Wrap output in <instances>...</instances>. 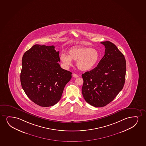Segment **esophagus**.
<instances>
[{
	"mask_svg": "<svg viewBox=\"0 0 146 146\" xmlns=\"http://www.w3.org/2000/svg\"><path fill=\"white\" fill-rule=\"evenodd\" d=\"M73 77L74 78H77L78 77V75L74 73V74H73Z\"/></svg>",
	"mask_w": 146,
	"mask_h": 146,
	"instance_id": "34e87169",
	"label": "esophagus"
}]
</instances>
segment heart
<instances>
[{"instance_id":"1","label":"heart","mask_w":146,"mask_h":146,"mask_svg":"<svg viewBox=\"0 0 146 146\" xmlns=\"http://www.w3.org/2000/svg\"><path fill=\"white\" fill-rule=\"evenodd\" d=\"M100 54L97 49L92 47L80 46L70 49L69 55L62 54L61 61L66 66L72 64V60L77 61V66L82 71L93 69L98 62Z\"/></svg>"}]
</instances>
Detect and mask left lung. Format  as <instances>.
Here are the masks:
<instances>
[{
  "instance_id": "1",
  "label": "left lung",
  "mask_w": 146,
  "mask_h": 146,
  "mask_svg": "<svg viewBox=\"0 0 146 146\" xmlns=\"http://www.w3.org/2000/svg\"><path fill=\"white\" fill-rule=\"evenodd\" d=\"M106 48L96 67L82 74V92L87 102L95 107L106 106L113 100L125 83V57L111 42H101Z\"/></svg>"
}]
</instances>
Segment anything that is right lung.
<instances>
[{
    "instance_id": "1",
    "label": "right lung",
    "mask_w": 146,
    "mask_h": 146,
    "mask_svg": "<svg viewBox=\"0 0 146 146\" xmlns=\"http://www.w3.org/2000/svg\"><path fill=\"white\" fill-rule=\"evenodd\" d=\"M54 46L35 44L22 60L21 86L32 102L43 107L53 106L60 100L72 73L61 67L59 52Z\"/></svg>"
}]
</instances>
